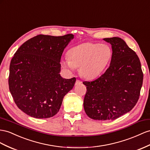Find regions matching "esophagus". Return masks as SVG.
I'll list each match as a JSON object with an SVG mask.
<instances>
[{"label":"esophagus","instance_id":"obj_1","mask_svg":"<svg viewBox=\"0 0 150 150\" xmlns=\"http://www.w3.org/2000/svg\"><path fill=\"white\" fill-rule=\"evenodd\" d=\"M82 82L80 81V80H76V82H75V86H78V85H80V84H81Z\"/></svg>","mask_w":150,"mask_h":150}]
</instances>
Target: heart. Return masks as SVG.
<instances>
[{
    "mask_svg": "<svg viewBox=\"0 0 150 150\" xmlns=\"http://www.w3.org/2000/svg\"><path fill=\"white\" fill-rule=\"evenodd\" d=\"M112 49L105 44L83 43L71 48L68 58L62 61V65L71 71L80 67L84 78L94 79L101 75L108 67L112 57Z\"/></svg>",
    "mask_w": 150,
    "mask_h": 150,
    "instance_id": "b5f03b06",
    "label": "heart"
}]
</instances>
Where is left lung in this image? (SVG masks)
Wrapping results in <instances>:
<instances>
[{"label": "left lung", "mask_w": 150, "mask_h": 150, "mask_svg": "<svg viewBox=\"0 0 150 150\" xmlns=\"http://www.w3.org/2000/svg\"><path fill=\"white\" fill-rule=\"evenodd\" d=\"M112 45L109 68L100 77L83 82L87 92L83 108L94 120H115L130 112L139 99L143 74L136 53L119 37L105 38Z\"/></svg>", "instance_id": "1"}]
</instances>
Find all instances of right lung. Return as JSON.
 <instances>
[{"mask_svg": "<svg viewBox=\"0 0 150 150\" xmlns=\"http://www.w3.org/2000/svg\"><path fill=\"white\" fill-rule=\"evenodd\" d=\"M74 38L38 35L23 44L11 61L10 93L17 106L29 116L47 118L59 112L76 78L60 75L61 57Z\"/></svg>", "mask_w": 150, "mask_h": 150, "instance_id": "obj_1", "label": "right lung"}]
</instances>
